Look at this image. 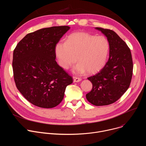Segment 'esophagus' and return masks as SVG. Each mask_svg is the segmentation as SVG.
I'll return each instance as SVG.
<instances>
[{
    "label": "esophagus",
    "mask_w": 146,
    "mask_h": 146,
    "mask_svg": "<svg viewBox=\"0 0 146 146\" xmlns=\"http://www.w3.org/2000/svg\"><path fill=\"white\" fill-rule=\"evenodd\" d=\"M73 78L74 82H79L81 80V78L80 77H78L77 76H73Z\"/></svg>",
    "instance_id": "esophagus-1"
}]
</instances>
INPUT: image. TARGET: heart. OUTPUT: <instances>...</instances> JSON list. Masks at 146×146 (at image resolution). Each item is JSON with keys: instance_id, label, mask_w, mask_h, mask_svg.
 <instances>
[{"instance_id": "1", "label": "heart", "mask_w": 146, "mask_h": 146, "mask_svg": "<svg viewBox=\"0 0 146 146\" xmlns=\"http://www.w3.org/2000/svg\"><path fill=\"white\" fill-rule=\"evenodd\" d=\"M109 51V43L103 36H95L86 32H76L70 34L66 42H59L55 47V53L60 66L68 69L77 60L74 68L77 73L94 74L105 65Z\"/></svg>"}]
</instances>
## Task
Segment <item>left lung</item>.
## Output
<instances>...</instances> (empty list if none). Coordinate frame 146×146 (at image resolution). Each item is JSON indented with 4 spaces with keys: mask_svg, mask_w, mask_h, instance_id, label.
I'll return each instance as SVG.
<instances>
[{
    "mask_svg": "<svg viewBox=\"0 0 146 146\" xmlns=\"http://www.w3.org/2000/svg\"><path fill=\"white\" fill-rule=\"evenodd\" d=\"M105 35L109 43V58L96 74L88 77L92 89L87 99L95 106H105L118 100L129 87L133 74L130 48L113 31L95 28Z\"/></svg>",
    "mask_w": 146,
    "mask_h": 146,
    "instance_id": "obj_1",
    "label": "left lung"
}]
</instances>
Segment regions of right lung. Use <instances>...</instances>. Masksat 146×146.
<instances>
[{"instance_id":"1","label":"right lung","mask_w":146,"mask_h":146,"mask_svg":"<svg viewBox=\"0 0 146 146\" xmlns=\"http://www.w3.org/2000/svg\"><path fill=\"white\" fill-rule=\"evenodd\" d=\"M68 26L46 28L27 34L13 52L15 86L33 105L52 108L63 100L72 77L55 60V47L70 29Z\"/></svg>"}]
</instances>
